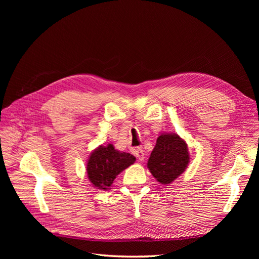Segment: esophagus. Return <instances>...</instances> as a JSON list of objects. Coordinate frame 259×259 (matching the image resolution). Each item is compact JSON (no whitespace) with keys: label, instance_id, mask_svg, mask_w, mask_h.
<instances>
[{"label":"esophagus","instance_id":"esophagus-1","mask_svg":"<svg viewBox=\"0 0 259 259\" xmlns=\"http://www.w3.org/2000/svg\"><path fill=\"white\" fill-rule=\"evenodd\" d=\"M134 154L139 161L145 160V153H144V150H142V149H136V150L134 151Z\"/></svg>","mask_w":259,"mask_h":259}]
</instances>
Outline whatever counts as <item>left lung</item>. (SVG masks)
Instances as JSON below:
<instances>
[{"label": "left lung", "instance_id": "8db88e82", "mask_svg": "<svg viewBox=\"0 0 259 259\" xmlns=\"http://www.w3.org/2000/svg\"><path fill=\"white\" fill-rule=\"evenodd\" d=\"M189 159L184 139L177 134H161L156 139L147 166L160 184L167 185L184 173Z\"/></svg>", "mask_w": 259, "mask_h": 259}]
</instances>
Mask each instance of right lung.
<instances>
[{
	"label": "right lung",
	"mask_w": 259,
	"mask_h": 259,
	"mask_svg": "<svg viewBox=\"0 0 259 259\" xmlns=\"http://www.w3.org/2000/svg\"><path fill=\"white\" fill-rule=\"evenodd\" d=\"M135 161L134 155L115 150L111 144L99 146L91 153L86 171L94 187L107 190L115 177Z\"/></svg>",
	"instance_id": "obj_1"
}]
</instances>
